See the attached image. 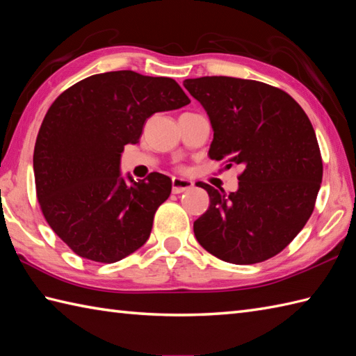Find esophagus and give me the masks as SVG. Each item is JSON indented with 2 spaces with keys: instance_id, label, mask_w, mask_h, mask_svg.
Segmentation results:
<instances>
[{
  "instance_id": "1",
  "label": "esophagus",
  "mask_w": 356,
  "mask_h": 356,
  "mask_svg": "<svg viewBox=\"0 0 356 356\" xmlns=\"http://www.w3.org/2000/svg\"><path fill=\"white\" fill-rule=\"evenodd\" d=\"M192 187H193V183L191 179L179 178V177L172 178V192L173 193H183L186 191H191Z\"/></svg>"
}]
</instances>
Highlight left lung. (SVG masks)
Listing matches in <instances>:
<instances>
[{
	"mask_svg": "<svg viewBox=\"0 0 356 356\" xmlns=\"http://www.w3.org/2000/svg\"><path fill=\"white\" fill-rule=\"evenodd\" d=\"M207 113L211 160L241 164L239 188L201 184L209 210L193 222L196 241L224 262H264L288 247L311 218L323 178L315 131L288 92L227 76L186 79ZM232 165V164H227Z\"/></svg>",
	"mask_w": 356,
	"mask_h": 356,
	"instance_id": "8db88e82",
	"label": "left lung"
}]
</instances>
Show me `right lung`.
Wrapping results in <instances>:
<instances>
[{
  "mask_svg": "<svg viewBox=\"0 0 356 356\" xmlns=\"http://www.w3.org/2000/svg\"><path fill=\"white\" fill-rule=\"evenodd\" d=\"M188 104L173 79L131 70L86 77L53 102L35 145L36 195L51 230L77 256L114 264L143 247L172 179L158 172L124 179L122 152L138 143L152 114Z\"/></svg>",
  "mask_w": 356,
  "mask_h": 356,
  "instance_id": "add662e5",
  "label": "right lung"
}]
</instances>
